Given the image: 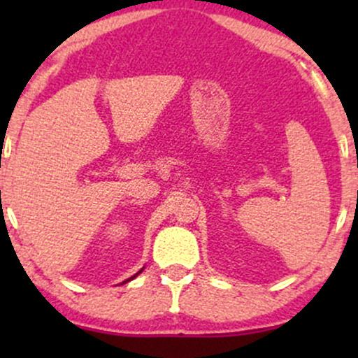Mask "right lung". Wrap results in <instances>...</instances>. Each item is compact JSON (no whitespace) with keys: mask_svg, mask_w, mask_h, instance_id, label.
Segmentation results:
<instances>
[{"mask_svg":"<svg viewBox=\"0 0 358 358\" xmlns=\"http://www.w3.org/2000/svg\"><path fill=\"white\" fill-rule=\"evenodd\" d=\"M139 273H143V269H141V271H138V273H136V274H134V276H131L129 279H126V281H124V282H127V281H131V279H134V278H136V276H138V274H139Z\"/></svg>","mask_w":358,"mask_h":358,"instance_id":"add662e5","label":"right lung"}]
</instances>
